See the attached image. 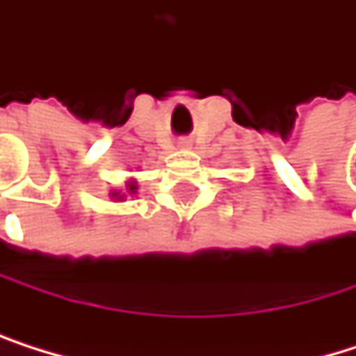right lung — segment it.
Returning a JSON list of instances; mask_svg holds the SVG:
<instances>
[{
  "instance_id": "add662e5",
  "label": "right lung",
  "mask_w": 356,
  "mask_h": 356,
  "mask_svg": "<svg viewBox=\"0 0 356 356\" xmlns=\"http://www.w3.org/2000/svg\"><path fill=\"white\" fill-rule=\"evenodd\" d=\"M136 193H138V182L136 180H127L123 186L111 191V199H115V201H127L129 197H134Z\"/></svg>"
}]
</instances>
